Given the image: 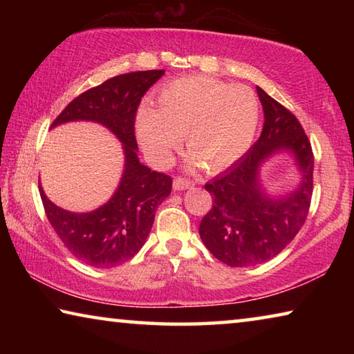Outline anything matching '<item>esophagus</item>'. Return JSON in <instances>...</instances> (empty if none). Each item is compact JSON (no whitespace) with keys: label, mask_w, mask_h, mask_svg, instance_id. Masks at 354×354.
<instances>
[{"label":"esophagus","mask_w":354,"mask_h":354,"mask_svg":"<svg viewBox=\"0 0 354 354\" xmlns=\"http://www.w3.org/2000/svg\"><path fill=\"white\" fill-rule=\"evenodd\" d=\"M195 183L190 181L187 178H183V176H176L175 181H173V189L175 190H184V189H189L194 185Z\"/></svg>","instance_id":"obj_1"}]
</instances>
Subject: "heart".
I'll return each instance as SVG.
<instances>
[{
	"label": "heart",
	"mask_w": 354,
	"mask_h": 354,
	"mask_svg": "<svg viewBox=\"0 0 354 354\" xmlns=\"http://www.w3.org/2000/svg\"><path fill=\"white\" fill-rule=\"evenodd\" d=\"M261 106L247 86H230L209 76L171 81L158 93V109L143 104L137 137L149 158L165 162L181 134L209 170H220L247 153L259 124Z\"/></svg>",
	"instance_id": "obj_1"
}]
</instances>
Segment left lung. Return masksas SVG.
Here are the masks:
<instances>
[{
    "label": "left lung",
    "mask_w": 354,
    "mask_h": 354,
    "mask_svg": "<svg viewBox=\"0 0 354 354\" xmlns=\"http://www.w3.org/2000/svg\"><path fill=\"white\" fill-rule=\"evenodd\" d=\"M263 128L248 153L223 175L205 185L214 205L200 223L206 248L230 267H250L279 254L308 218L314 190V153L298 118L261 87ZM279 149L296 154L302 185L283 201L260 190L257 171L262 160Z\"/></svg>",
    "instance_id": "1"
}]
</instances>
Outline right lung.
Segmentation results:
<instances>
[{
    "label": "right lung",
    "mask_w": 354,
    "mask_h": 354,
    "mask_svg": "<svg viewBox=\"0 0 354 354\" xmlns=\"http://www.w3.org/2000/svg\"><path fill=\"white\" fill-rule=\"evenodd\" d=\"M164 70L113 76L70 101L53 127L75 120L104 124L124 149V171L112 198L97 211L73 214L46 198L39 185L46 218L76 259L97 268L122 266L137 254L151 231L156 209L171 192V176L151 171L137 158L136 115L142 97Z\"/></svg>",
    "instance_id": "obj_1"
}]
</instances>
